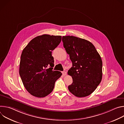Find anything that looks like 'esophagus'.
<instances>
[{
	"instance_id": "esophagus-1",
	"label": "esophagus",
	"mask_w": 124,
	"mask_h": 124,
	"mask_svg": "<svg viewBox=\"0 0 124 124\" xmlns=\"http://www.w3.org/2000/svg\"><path fill=\"white\" fill-rule=\"evenodd\" d=\"M62 75H63V76H66V75H67V73H66V72H65V71L63 72H62Z\"/></svg>"
}]
</instances>
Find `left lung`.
I'll return each instance as SVG.
<instances>
[{
    "instance_id": "left-lung-1",
    "label": "left lung",
    "mask_w": 124,
    "mask_h": 124,
    "mask_svg": "<svg viewBox=\"0 0 124 124\" xmlns=\"http://www.w3.org/2000/svg\"><path fill=\"white\" fill-rule=\"evenodd\" d=\"M63 46L73 66L68 74L73 78L68 86L70 92L77 97L92 94L101 82L102 63L94 46L89 41L73 36L62 37Z\"/></svg>"
}]
</instances>
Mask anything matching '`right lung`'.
Here are the masks:
<instances>
[{"mask_svg": "<svg viewBox=\"0 0 124 124\" xmlns=\"http://www.w3.org/2000/svg\"><path fill=\"white\" fill-rule=\"evenodd\" d=\"M62 37L44 34L33 39L23 49L19 74L26 90L32 96L43 98L49 94L62 75L53 70L52 51L60 43Z\"/></svg>", "mask_w": 124, "mask_h": 124, "instance_id": "add662e5", "label": "right lung"}]
</instances>
